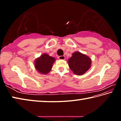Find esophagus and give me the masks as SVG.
<instances>
[{
	"mask_svg": "<svg viewBox=\"0 0 121 121\" xmlns=\"http://www.w3.org/2000/svg\"><path fill=\"white\" fill-rule=\"evenodd\" d=\"M59 59L60 60H65V56H59L58 57Z\"/></svg>",
	"mask_w": 121,
	"mask_h": 121,
	"instance_id": "obj_1",
	"label": "esophagus"
}]
</instances>
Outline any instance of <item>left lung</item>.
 <instances>
[{"label": "left lung", "instance_id": "obj_1", "mask_svg": "<svg viewBox=\"0 0 121 121\" xmlns=\"http://www.w3.org/2000/svg\"><path fill=\"white\" fill-rule=\"evenodd\" d=\"M68 65L71 70L75 75H82L91 67V60L86 55L75 52L69 59Z\"/></svg>", "mask_w": 121, "mask_h": 121}]
</instances>
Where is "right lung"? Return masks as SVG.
<instances>
[{"label": "right lung", "mask_w": 121, "mask_h": 121, "mask_svg": "<svg viewBox=\"0 0 121 121\" xmlns=\"http://www.w3.org/2000/svg\"><path fill=\"white\" fill-rule=\"evenodd\" d=\"M55 60L54 58L44 53L39 58L36 59L35 67L39 73L46 75L51 71Z\"/></svg>", "instance_id": "add662e5"}]
</instances>
